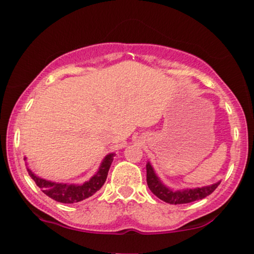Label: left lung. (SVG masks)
<instances>
[{
	"mask_svg": "<svg viewBox=\"0 0 254 254\" xmlns=\"http://www.w3.org/2000/svg\"><path fill=\"white\" fill-rule=\"evenodd\" d=\"M147 184L148 188L150 191L157 198L164 200L166 203L170 204H186L194 202V200H199L205 198L209 194H211L215 191V189L220 185V182L212 184L209 186H203V188H196V189H186V190L182 191H174L172 189H168L161 183V180L157 178V176L154 172L151 165L148 162L147 164Z\"/></svg>",
	"mask_w": 254,
	"mask_h": 254,
	"instance_id": "8db88e82",
	"label": "left lung"
}]
</instances>
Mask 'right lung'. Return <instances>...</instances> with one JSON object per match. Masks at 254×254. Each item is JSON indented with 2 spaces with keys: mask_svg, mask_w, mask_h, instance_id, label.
<instances>
[{
  "mask_svg": "<svg viewBox=\"0 0 254 254\" xmlns=\"http://www.w3.org/2000/svg\"><path fill=\"white\" fill-rule=\"evenodd\" d=\"M113 156H115V154H109V155H106V157L103 160V162H101L97 173L90 178L88 182L82 184V185L50 182V180H45L37 177L30 168H27V172L32 179L36 182L37 186H39V188L42 189V191L46 194V196H49L52 198V199L57 200V202L60 203H77L86 199V198L93 196L95 192L100 190L101 186L104 185L105 182H106L107 173H109L111 164H112L113 161Z\"/></svg>",
  "mask_w": 254,
  "mask_h": 254,
  "instance_id": "obj_1",
  "label": "right lung"
}]
</instances>
